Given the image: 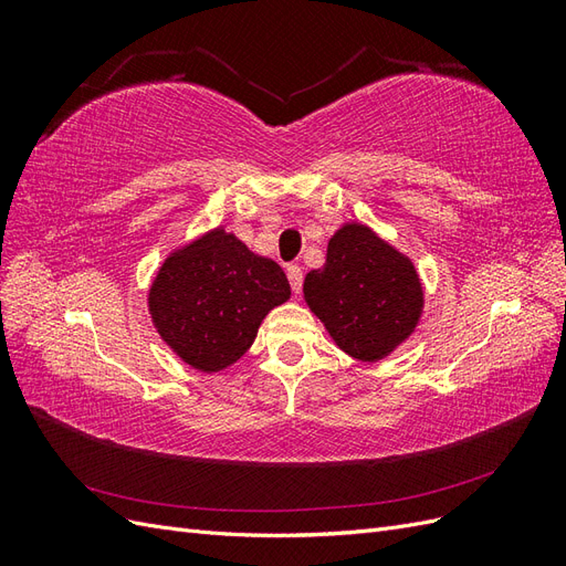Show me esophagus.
<instances>
[{
    "label": "esophagus",
    "instance_id": "34e87169",
    "mask_svg": "<svg viewBox=\"0 0 566 566\" xmlns=\"http://www.w3.org/2000/svg\"><path fill=\"white\" fill-rule=\"evenodd\" d=\"M285 273H287V281H290V287H293V293L295 295H300V290H302V269L297 266V264H290L287 269H285Z\"/></svg>",
    "mask_w": 566,
    "mask_h": 566
}]
</instances>
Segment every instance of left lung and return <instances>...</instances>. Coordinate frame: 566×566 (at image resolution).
<instances>
[{"instance_id": "obj_1", "label": "left lung", "mask_w": 566, "mask_h": 566, "mask_svg": "<svg viewBox=\"0 0 566 566\" xmlns=\"http://www.w3.org/2000/svg\"><path fill=\"white\" fill-rule=\"evenodd\" d=\"M304 300L358 361L387 356L422 312L413 264L361 224H345L331 238L323 269L306 273Z\"/></svg>"}]
</instances>
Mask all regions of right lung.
Returning a JSON list of instances; mask_svg holds the SVG:
<instances>
[{
    "label": "right lung",
    "mask_w": 566,
    "mask_h": 566,
    "mask_svg": "<svg viewBox=\"0 0 566 566\" xmlns=\"http://www.w3.org/2000/svg\"><path fill=\"white\" fill-rule=\"evenodd\" d=\"M287 297L276 262L217 229L167 256L148 306L160 337L188 366L217 373L250 349L262 318Z\"/></svg>",
    "instance_id": "right-lung-1"
}]
</instances>
